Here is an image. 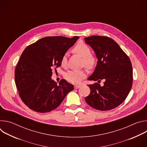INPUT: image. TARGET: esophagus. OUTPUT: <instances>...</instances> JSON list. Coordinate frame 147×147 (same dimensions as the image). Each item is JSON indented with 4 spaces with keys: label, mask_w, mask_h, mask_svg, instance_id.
Wrapping results in <instances>:
<instances>
[{
    "label": "esophagus",
    "mask_w": 147,
    "mask_h": 147,
    "mask_svg": "<svg viewBox=\"0 0 147 147\" xmlns=\"http://www.w3.org/2000/svg\"><path fill=\"white\" fill-rule=\"evenodd\" d=\"M80 87H81V86H80V85H76V86H74V88H75V89H78V88H79Z\"/></svg>",
    "instance_id": "obj_1"
}]
</instances>
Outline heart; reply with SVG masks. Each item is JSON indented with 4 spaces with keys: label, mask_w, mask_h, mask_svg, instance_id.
I'll return each mask as SVG.
<instances>
[{
    "label": "heart",
    "mask_w": 147,
    "mask_h": 147,
    "mask_svg": "<svg viewBox=\"0 0 147 147\" xmlns=\"http://www.w3.org/2000/svg\"><path fill=\"white\" fill-rule=\"evenodd\" d=\"M73 51L82 57V63L87 68H92L95 64V58L91 55L90 48L83 42L77 43L73 48ZM67 63V53L63 55L61 59L62 66H66ZM86 76V72L84 70H72L67 71L65 75L68 81L73 84H78L82 79Z\"/></svg>",
    "instance_id": "heart-1"
}]
</instances>
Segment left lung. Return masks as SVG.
<instances>
[{
	"mask_svg": "<svg viewBox=\"0 0 147 147\" xmlns=\"http://www.w3.org/2000/svg\"><path fill=\"white\" fill-rule=\"evenodd\" d=\"M85 42L95 53L97 65L89 80L97 81L88 85L91 90L85 98L92 108L109 111L118 107L130 92L133 83L131 61L116 42L111 38L93 35L85 38ZM104 81L101 86L98 84Z\"/></svg>",
	"mask_w": 147,
	"mask_h": 147,
	"instance_id": "8db88e82",
	"label": "left lung"
}]
</instances>
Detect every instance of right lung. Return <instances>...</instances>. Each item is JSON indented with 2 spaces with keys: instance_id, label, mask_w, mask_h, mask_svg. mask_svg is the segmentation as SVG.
<instances>
[{
  "instance_id": "1",
  "label": "right lung",
  "mask_w": 147,
  "mask_h": 147,
  "mask_svg": "<svg viewBox=\"0 0 147 147\" xmlns=\"http://www.w3.org/2000/svg\"><path fill=\"white\" fill-rule=\"evenodd\" d=\"M79 38L47 36L28 46L15 69V82L20 97L30 109L40 113L57 108L73 85L63 79L59 84L51 78L52 70Z\"/></svg>"
}]
</instances>
